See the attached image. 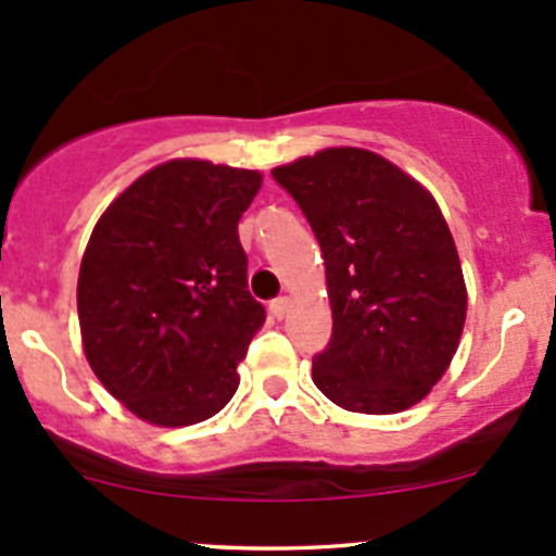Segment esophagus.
Instances as JSON below:
<instances>
[{"mask_svg":"<svg viewBox=\"0 0 556 556\" xmlns=\"http://www.w3.org/2000/svg\"><path fill=\"white\" fill-rule=\"evenodd\" d=\"M288 308H290V298H285V295L268 303V311H271L274 319H285V316H288Z\"/></svg>","mask_w":556,"mask_h":556,"instance_id":"esophagus-1","label":"esophagus"}]
</instances>
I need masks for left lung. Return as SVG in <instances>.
<instances>
[{"label":"left lung","mask_w":556,"mask_h":556,"mask_svg":"<svg viewBox=\"0 0 556 556\" xmlns=\"http://www.w3.org/2000/svg\"><path fill=\"white\" fill-rule=\"evenodd\" d=\"M325 255L332 338L314 386L356 414H399L446 375L467 319L454 237L430 189L364 148L271 168Z\"/></svg>","instance_id":"8db88e82"}]
</instances>
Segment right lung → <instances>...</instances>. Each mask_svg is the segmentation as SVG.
<instances>
[{
    "label": "right lung",
    "mask_w": 556,
    "mask_h": 556,
    "mask_svg": "<svg viewBox=\"0 0 556 556\" xmlns=\"http://www.w3.org/2000/svg\"><path fill=\"white\" fill-rule=\"evenodd\" d=\"M261 185V170L174 157L94 224L76 290L84 353L142 422H205L237 393V367L266 321L237 235Z\"/></svg>",
    "instance_id": "1"
}]
</instances>
